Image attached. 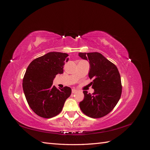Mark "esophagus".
<instances>
[{
	"instance_id": "34e87169",
	"label": "esophagus",
	"mask_w": 150,
	"mask_h": 150,
	"mask_svg": "<svg viewBox=\"0 0 150 150\" xmlns=\"http://www.w3.org/2000/svg\"><path fill=\"white\" fill-rule=\"evenodd\" d=\"M77 91H77V90L75 89H72V93H76Z\"/></svg>"
}]
</instances>
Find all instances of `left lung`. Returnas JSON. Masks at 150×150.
Returning a JSON list of instances; mask_svg holds the SVG:
<instances>
[{
  "label": "left lung",
  "instance_id": "8db88e82",
  "mask_svg": "<svg viewBox=\"0 0 150 150\" xmlns=\"http://www.w3.org/2000/svg\"><path fill=\"white\" fill-rule=\"evenodd\" d=\"M83 59L89 61V77L94 92L88 94L84 91V98L79 107L84 115L99 118L110 113L118 103L122 93L121 76L117 67L99 52L79 53Z\"/></svg>",
  "mask_w": 150,
  "mask_h": 150
}]
</instances>
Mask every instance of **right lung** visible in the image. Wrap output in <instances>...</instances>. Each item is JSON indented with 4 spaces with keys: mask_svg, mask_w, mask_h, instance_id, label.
Returning a JSON list of instances; mask_svg holds the SVG:
<instances>
[{
    "mask_svg": "<svg viewBox=\"0 0 150 150\" xmlns=\"http://www.w3.org/2000/svg\"><path fill=\"white\" fill-rule=\"evenodd\" d=\"M68 56L66 53L49 52L35 59L27 68L22 81L26 100L32 110L44 118L59 114L71 94L69 87L57 89L52 85L56 76L63 73Z\"/></svg>",
    "mask_w": 150,
    "mask_h": 150,
    "instance_id": "add662e5",
    "label": "right lung"
}]
</instances>
